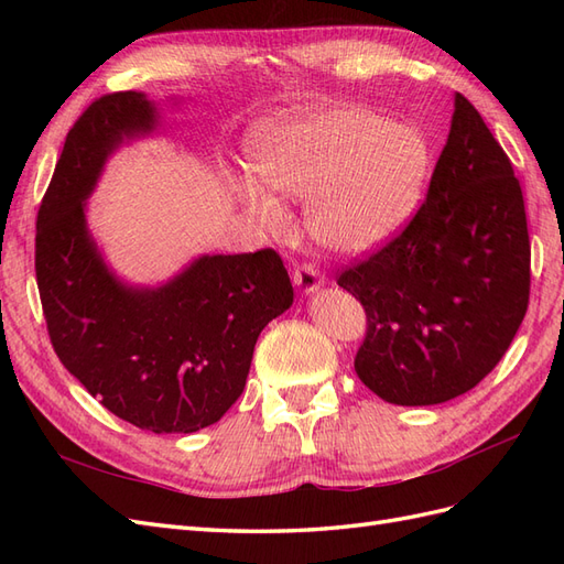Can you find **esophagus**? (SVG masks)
<instances>
[{
    "instance_id": "esophagus-1",
    "label": "esophagus",
    "mask_w": 564,
    "mask_h": 564,
    "mask_svg": "<svg viewBox=\"0 0 564 564\" xmlns=\"http://www.w3.org/2000/svg\"><path fill=\"white\" fill-rule=\"evenodd\" d=\"M292 278H294V284L301 289V292H303L305 296L315 294L317 289L324 284V275H322V272H319L315 265H311V263L296 265Z\"/></svg>"
}]
</instances>
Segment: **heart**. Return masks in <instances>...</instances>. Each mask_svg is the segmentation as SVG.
<instances>
[{
	"label": "heart",
	"instance_id": "obj_1",
	"mask_svg": "<svg viewBox=\"0 0 564 564\" xmlns=\"http://www.w3.org/2000/svg\"><path fill=\"white\" fill-rule=\"evenodd\" d=\"M240 181L247 212L270 232L289 228L279 197L305 199L315 242L362 256L395 237L425 191L431 150L423 135L365 108H327L265 122Z\"/></svg>",
	"mask_w": 564,
	"mask_h": 564
}]
</instances>
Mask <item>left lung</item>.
I'll list each match as a JSON object with an SVG mask.
<instances>
[{
  "mask_svg": "<svg viewBox=\"0 0 564 564\" xmlns=\"http://www.w3.org/2000/svg\"><path fill=\"white\" fill-rule=\"evenodd\" d=\"M529 256L513 164L456 94L421 209L395 240L338 278L367 313L357 377L402 406L440 404L475 388L524 319Z\"/></svg>",
  "mask_w": 564,
  "mask_h": 564,
  "instance_id": "8db88e82",
  "label": "left lung"
}]
</instances>
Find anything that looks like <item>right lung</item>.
I'll list each match as a JSON object with an SVG mask.
<instances>
[{"label":"right lung","instance_id":"right-lung-1","mask_svg":"<svg viewBox=\"0 0 564 564\" xmlns=\"http://www.w3.org/2000/svg\"><path fill=\"white\" fill-rule=\"evenodd\" d=\"M141 91L94 100L70 129L37 214L35 270L63 367L115 416L150 433H195L242 395L253 346L294 303L272 249L204 253L158 286L119 280L87 226V199L112 152L155 133Z\"/></svg>","mask_w":564,"mask_h":564}]
</instances>
